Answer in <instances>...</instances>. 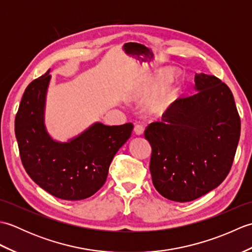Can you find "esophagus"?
Segmentation results:
<instances>
[{"label":"esophagus","mask_w":252,"mask_h":252,"mask_svg":"<svg viewBox=\"0 0 252 252\" xmlns=\"http://www.w3.org/2000/svg\"><path fill=\"white\" fill-rule=\"evenodd\" d=\"M144 130H145V126H144L142 123H137V125H135L134 126V132L135 134L137 135H142L144 133Z\"/></svg>","instance_id":"obj_1"}]
</instances>
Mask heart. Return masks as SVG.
I'll return each instance as SVG.
<instances>
[{"label":"heart","mask_w":252,"mask_h":252,"mask_svg":"<svg viewBox=\"0 0 252 252\" xmlns=\"http://www.w3.org/2000/svg\"><path fill=\"white\" fill-rule=\"evenodd\" d=\"M171 74H172V72L167 71V70L160 71L157 74L156 79H155L154 85H157L160 82H162L163 80H165L168 77H170ZM176 92H178V88H176L175 85H165V87L162 89L161 93L159 94L156 101H155V107H156L157 109H164L165 107H167V105L170 103V101L173 99Z\"/></svg>","instance_id":"heart-1"}]
</instances>
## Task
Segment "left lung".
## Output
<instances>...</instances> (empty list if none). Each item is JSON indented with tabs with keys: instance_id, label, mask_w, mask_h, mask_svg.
<instances>
[{
	"instance_id": "obj_1",
	"label": "left lung",
	"mask_w": 252,
	"mask_h": 252,
	"mask_svg": "<svg viewBox=\"0 0 252 252\" xmlns=\"http://www.w3.org/2000/svg\"><path fill=\"white\" fill-rule=\"evenodd\" d=\"M198 92L176 99L144 135L152 146L153 184L167 199L186 202L225 180L240 136L232 91L216 76H195Z\"/></svg>"
}]
</instances>
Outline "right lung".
<instances>
[{
	"mask_svg": "<svg viewBox=\"0 0 252 252\" xmlns=\"http://www.w3.org/2000/svg\"><path fill=\"white\" fill-rule=\"evenodd\" d=\"M50 70L33 80L21 98L15 118V134L26 172L51 195L81 200L106 182L116 153L131 136L132 123H95L68 143L53 141L45 131L43 114Z\"/></svg>",
	"mask_w": 252,
	"mask_h": 252,
	"instance_id": "add662e5",
	"label": "right lung"
}]
</instances>
